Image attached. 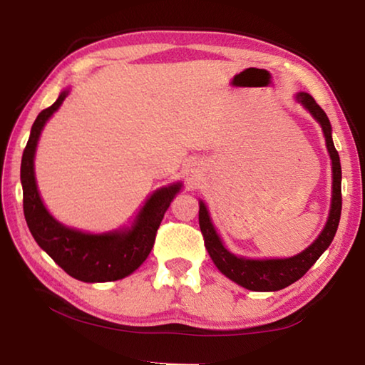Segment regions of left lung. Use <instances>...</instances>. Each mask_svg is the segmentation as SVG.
<instances>
[{
  "mask_svg": "<svg viewBox=\"0 0 365 365\" xmlns=\"http://www.w3.org/2000/svg\"><path fill=\"white\" fill-rule=\"evenodd\" d=\"M302 106L309 113L316 117L317 122L322 125V130L327 141V150L331 158L333 169V197L329 220L324 232L319 235V238L307 250H304L298 256L288 259H267V261H255V259L237 257L232 252H228L220 238L214 230V225L209 219L206 206L200 202V228L205 238V246L209 256L217 265V269L228 279L233 280L238 285H242L251 292H277L288 285H292L296 280H299L306 272L316 264L317 259L322 256V252L329 248L333 237H335L336 228L339 224V215H341V164L335 145L331 140V125L324 109L319 106L316 100L309 93L296 95Z\"/></svg>",
  "mask_w": 365,
  "mask_h": 365,
  "instance_id": "left-lung-1",
  "label": "left lung"
}]
</instances>
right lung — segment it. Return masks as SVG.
Wrapping results in <instances>:
<instances>
[{"mask_svg": "<svg viewBox=\"0 0 365 365\" xmlns=\"http://www.w3.org/2000/svg\"><path fill=\"white\" fill-rule=\"evenodd\" d=\"M66 96L67 91H63L54 104L41 110L32 125L21 164L24 215L40 248L73 279L88 283L119 280L130 275L145 262L154 246L164 212L182 185H170L153 193L138 214L135 225L127 232L88 235L61 225L49 215L40 200L34 174V158L43 125L63 104Z\"/></svg>", "mask_w": 365, "mask_h": 365, "instance_id": "1", "label": "right lung"}]
</instances>
